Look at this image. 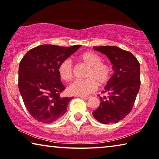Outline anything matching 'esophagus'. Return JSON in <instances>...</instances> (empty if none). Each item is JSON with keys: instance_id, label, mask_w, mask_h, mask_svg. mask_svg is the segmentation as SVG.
Here are the masks:
<instances>
[{"instance_id": "34e87169", "label": "esophagus", "mask_w": 159, "mask_h": 159, "mask_svg": "<svg viewBox=\"0 0 159 159\" xmlns=\"http://www.w3.org/2000/svg\"><path fill=\"white\" fill-rule=\"evenodd\" d=\"M80 98H81L84 99V100H88L90 98V97L89 96H80Z\"/></svg>"}]
</instances>
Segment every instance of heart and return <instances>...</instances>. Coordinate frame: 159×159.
<instances>
[{"label":"heart","mask_w":159,"mask_h":159,"mask_svg":"<svg viewBox=\"0 0 159 159\" xmlns=\"http://www.w3.org/2000/svg\"><path fill=\"white\" fill-rule=\"evenodd\" d=\"M77 60L88 66L85 77L82 80H75L68 88V91L75 95L84 96L90 94L97 89L98 84H107L112 76V69L110 65L102 63L98 54L91 51L84 52L77 57ZM73 65L69 59H64L60 63L58 71L60 77L64 81H70L73 77Z\"/></svg>","instance_id":"heart-1"}]
</instances>
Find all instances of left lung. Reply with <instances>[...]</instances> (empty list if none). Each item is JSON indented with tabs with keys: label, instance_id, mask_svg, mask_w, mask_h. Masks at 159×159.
I'll return each mask as SVG.
<instances>
[{
	"label": "left lung",
	"instance_id": "8db88e82",
	"mask_svg": "<svg viewBox=\"0 0 159 159\" xmlns=\"http://www.w3.org/2000/svg\"><path fill=\"white\" fill-rule=\"evenodd\" d=\"M107 56L114 73L100 97L101 103L93 112L94 118L104 125L117 123L131 111L140 86V63L133 54L116 46L93 47Z\"/></svg>",
	"mask_w": 159,
	"mask_h": 159
}]
</instances>
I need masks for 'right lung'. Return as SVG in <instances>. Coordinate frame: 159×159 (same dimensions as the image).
<instances>
[{
  "label": "right lung",
  "mask_w": 159,
  "mask_h": 159,
  "mask_svg": "<svg viewBox=\"0 0 159 159\" xmlns=\"http://www.w3.org/2000/svg\"><path fill=\"white\" fill-rule=\"evenodd\" d=\"M80 47L39 45L28 51L20 61L19 92L28 111L40 122L53 123L66 113L73 97H61L65 87L58 67Z\"/></svg>",
  "instance_id": "add662e5"
}]
</instances>
